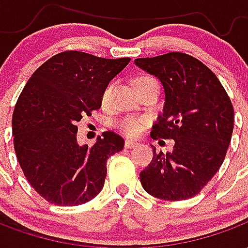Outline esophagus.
Wrapping results in <instances>:
<instances>
[{"mask_svg":"<svg viewBox=\"0 0 248 248\" xmlns=\"http://www.w3.org/2000/svg\"><path fill=\"white\" fill-rule=\"evenodd\" d=\"M137 146H138V143L134 142V140H124V147H126V149H133V147H137Z\"/></svg>","mask_w":248,"mask_h":248,"instance_id":"obj_1","label":"esophagus"}]
</instances>
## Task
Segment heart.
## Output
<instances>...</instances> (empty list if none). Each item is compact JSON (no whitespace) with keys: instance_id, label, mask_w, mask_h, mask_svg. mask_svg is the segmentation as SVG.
<instances>
[{"instance_id":"b5f03b06","label":"heart","mask_w":248,"mask_h":248,"mask_svg":"<svg viewBox=\"0 0 248 248\" xmlns=\"http://www.w3.org/2000/svg\"><path fill=\"white\" fill-rule=\"evenodd\" d=\"M145 78H150V77H140V78H138L137 81H140V79H145ZM108 90H110V87H108L106 89V92H105V97L108 94ZM143 124H145V122L142 121V119L140 118H135V117H129V118H124L121 119V121H118V124H117V126H118V129L124 133V134L129 135V137H135V135H138L142 131V129H143Z\"/></svg>"}]
</instances>
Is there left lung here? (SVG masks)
<instances>
[{
	"label": "left lung",
	"mask_w": 248,
	"mask_h": 248,
	"mask_svg": "<svg viewBox=\"0 0 248 248\" xmlns=\"http://www.w3.org/2000/svg\"><path fill=\"white\" fill-rule=\"evenodd\" d=\"M134 62L165 89L151 138L175 142L171 153L153 149V161L140 174L142 187L163 201L195 197L224 161L234 129L232 103L213 71L188 54L172 51Z\"/></svg>",
	"instance_id": "obj_1"
}]
</instances>
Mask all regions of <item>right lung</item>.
Here are the masks:
<instances>
[{
	"mask_svg": "<svg viewBox=\"0 0 248 248\" xmlns=\"http://www.w3.org/2000/svg\"><path fill=\"white\" fill-rule=\"evenodd\" d=\"M129 62L62 51L26 82L12 121L14 150L30 186L47 202L77 206L102 190L106 162L124 149V138L105 131L92 147L79 146L76 124L101 108L108 82Z\"/></svg>",
	"mask_w": 248,
	"mask_h": 248,
	"instance_id": "obj_1",
	"label": "right lung"
}]
</instances>
